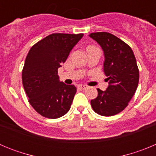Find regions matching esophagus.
<instances>
[{
  "mask_svg": "<svg viewBox=\"0 0 156 156\" xmlns=\"http://www.w3.org/2000/svg\"><path fill=\"white\" fill-rule=\"evenodd\" d=\"M78 87H79L80 89H82V90H85V89H87V85H83V84H80V85H78Z\"/></svg>",
  "mask_w": 156,
  "mask_h": 156,
  "instance_id": "1",
  "label": "esophagus"
}]
</instances>
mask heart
Masks as SVG:
<instances>
[{
	"label": "heart",
	"mask_w": 156,
	"mask_h": 156,
	"mask_svg": "<svg viewBox=\"0 0 156 156\" xmlns=\"http://www.w3.org/2000/svg\"><path fill=\"white\" fill-rule=\"evenodd\" d=\"M97 48V47L94 46V45H90V46L87 48V49H90V48Z\"/></svg>",
	"instance_id": "b5f03b06"
}]
</instances>
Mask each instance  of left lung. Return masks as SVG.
<instances>
[{"mask_svg": "<svg viewBox=\"0 0 156 156\" xmlns=\"http://www.w3.org/2000/svg\"><path fill=\"white\" fill-rule=\"evenodd\" d=\"M90 37L104 51V71L109 83L105 91L98 88V97L90 101V105L98 115L112 116L124 109L136 92L138 67L130 47L113 34L97 32Z\"/></svg>", "mask_w": 156, "mask_h": 156, "instance_id": "1", "label": "left lung"}]
</instances>
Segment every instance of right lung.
Segmentation results:
<instances>
[{
    "instance_id": "add662e5",
    "label": "right lung",
    "mask_w": 156,
    "mask_h": 156,
    "mask_svg": "<svg viewBox=\"0 0 156 156\" xmlns=\"http://www.w3.org/2000/svg\"><path fill=\"white\" fill-rule=\"evenodd\" d=\"M83 34H52L30 48L22 73L29 102L36 112L57 119L69 112L76 93L74 85L60 82L58 69L66 61Z\"/></svg>"
}]
</instances>
